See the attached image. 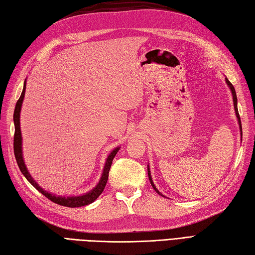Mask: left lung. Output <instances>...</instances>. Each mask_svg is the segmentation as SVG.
<instances>
[{
    "label": "left lung",
    "mask_w": 255,
    "mask_h": 255,
    "mask_svg": "<svg viewBox=\"0 0 255 255\" xmlns=\"http://www.w3.org/2000/svg\"><path fill=\"white\" fill-rule=\"evenodd\" d=\"M226 83L228 84V86H229V89H231V91H232V94H233V99H234V107H235V111H236V116H237V118H238V122H239V126H240V131H241V121H240V117H239V113H238V108H237V95H236V91H235V89H234V86H233V84L229 82L228 81V79H226ZM148 176H149V181H150V183H151V186L153 187V189L156 190L159 195H161L160 192L158 191V189L156 188V186H154V184H153V182H152V179H151V175H150V171H149V169H148Z\"/></svg>",
    "instance_id": "8db88e82"
}]
</instances>
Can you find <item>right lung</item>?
Segmentation results:
<instances>
[{
	"instance_id": "1",
	"label": "right lung",
	"mask_w": 255,
	"mask_h": 255,
	"mask_svg": "<svg viewBox=\"0 0 255 255\" xmlns=\"http://www.w3.org/2000/svg\"><path fill=\"white\" fill-rule=\"evenodd\" d=\"M24 90H26V83L23 85V90L21 95L19 97V99L17 101L16 107H15V111H14V124H15V134H14V153H15V158L17 161V164L19 166V169L21 171L22 174L24 175L29 183L33 186L35 189H38L43 196H45L47 199H49L51 201L59 204V206H64V207H68V208H78V207H84L88 206V204L94 202L98 196L102 194L105 189V186L107 184L108 181V176H109V170L111 167V164H113V160L116 157V154L119 150V148H116L115 150H113L106 161V164H105L104 167V172L101 181L97 184L96 187L91 190L90 192H88L86 195L83 196H79V197H57L54 196L49 192L43 190L40 186L36 184L33 178L31 177V175L29 174V172L27 170L26 165H24L23 159H22V152H21V133H20V122H19V118H20V109H21V104L23 101V96H24Z\"/></svg>"
}]
</instances>
